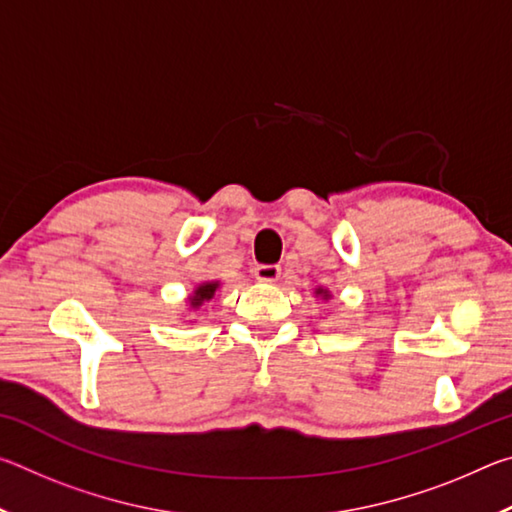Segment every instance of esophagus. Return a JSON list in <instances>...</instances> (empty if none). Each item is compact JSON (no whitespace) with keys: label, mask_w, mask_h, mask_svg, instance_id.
<instances>
[{"label":"esophagus","mask_w":512,"mask_h":512,"mask_svg":"<svg viewBox=\"0 0 512 512\" xmlns=\"http://www.w3.org/2000/svg\"><path fill=\"white\" fill-rule=\"evenodd\" d=\"M280 273H282V268L277 264H259L255 268V277L259 282H275L277 277H280Z\"/></svg>","instance_id":"34e87169"}]
</instances>
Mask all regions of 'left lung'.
I'll return each mask as SVG.
<instances>
[{
  "label": "left lung",
  "mask_w": 512,
  "mask_h": 512,
  "mask_svg": "<svg viewBox=\"0 0 512 512\" xmlns=\"http://www.w3.org/2000/svg\"><path fill=\"white\" fill-rule=\"evenodd\" d=\"M316 296H323L327 300L329 298V291L327 289H316Z\"/></svg>",
  "instance_id": "1"
}]
</instances>
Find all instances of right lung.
<instances>
[{"instance_id": "1", "label": "right lung", "mask_w": 512, "mask_h": 512, "mask_svg": "<svg viewBox=\"0 0 512 512\" xmlns=\"http://www.w3.org/2000/svg\"><path fill=\"white\" fill-rule=\"evenodd\" d=\"M216 289H219V282H203V284H198V287L192 293V298H189V307L198 309V307L203 305V302L212 300Z\"/></svg>"}]
</instances>
